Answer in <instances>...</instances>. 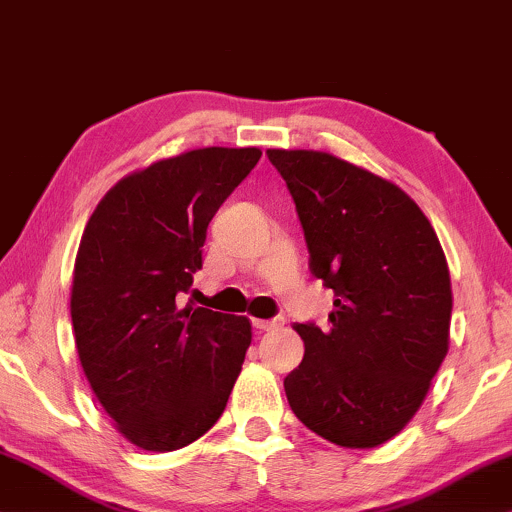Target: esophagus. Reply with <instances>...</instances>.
<instances>
[{"mask_svg":"<svg viewBox=\"0 0 512 512\" xmlns=\"http://www.w3.org/2000/svg\"><path fill=\"white\" fill-rule=\"evenodd\" d=\"M252 326L257 328V331L264 333V331H274V328H278V321H264V319H255L252 321Z\"/></svg>","mask_w":512,"mask_h":512,"instance_id":"esophagus-1","label":"esophagus"}]
</instances>
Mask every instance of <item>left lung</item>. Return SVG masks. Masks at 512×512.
Wrapping results in <instances>:
<instances>
[{
  "label": "left lung",
  "instance_id": "8db88e82",
  "mask_svg": "<svg viewBox=\"0 0 512 512\" xmlns=\"http://www.w3.org/2000/svg\"><path fill=\"white\" fill-rule=\"evenodd\" d=\"M267 155L295 200L309 267L335 293L328 331L293 326L304 359L283 380L288 404L328 442L373 449L411 423L449 352L444 250L390 179L323 151Z\"/></svg>",
  "mask_w": 512,
  "mask_h": 512
}]
</instances>
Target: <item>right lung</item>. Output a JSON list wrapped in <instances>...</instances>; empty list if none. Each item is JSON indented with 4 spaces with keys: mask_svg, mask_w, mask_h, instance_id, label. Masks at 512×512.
<instances>
[{
    "mask_svg": "<svg viewBox=\"0 0 512 512\" xmlns=\"http://www.w3.org/2000/svg\"><path fill=\"white\" fill-rule=\"evenodd\" d=\"M257 146H208L122 177L77 248V357L115 430L144 451L196 442L226 409L252 342L248 316L184 309L205 231L257 165Z\"/></svg>",
    "mask_w": 512,
    "mask_h": 512,
    "instance_id": "obj_1",
    "label": "right lung"
}]
</instances>
